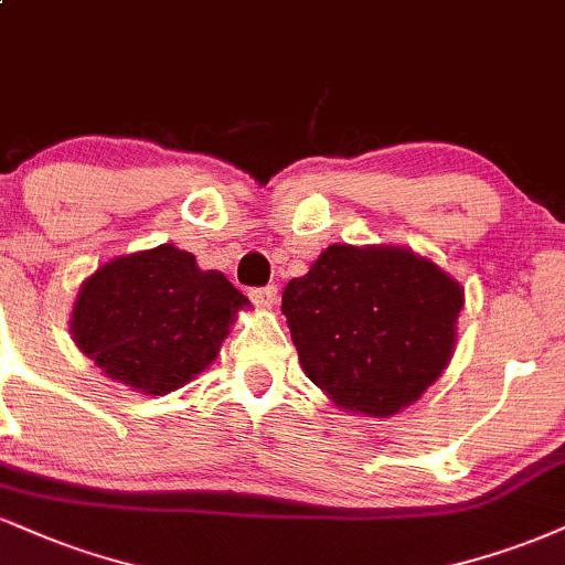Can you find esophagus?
Returning <instances> with one entry per match:
<instances>
[{
    "label": "esophagus",
    "instance_id": "esophagus-1",
    "mask_svg": "<svg viewBox=\"0 0 565 565\" xmlns=\"http://www.w3.org/2000/svg\"><path fill=\"white\" fill-rule=\"evenodd\" d=\"M249 300H253L257 308H274L278 302V289L270 284V287H260V289H249Z\"/></svg>",
    "mask_w": 565,
    "mask_h": 565
}]
</instances>
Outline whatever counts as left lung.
<instances>
[{"label": "left lung", "instance_id": "left-lung-1", "mask_svg": "<svg viewBox=\"0 0 565 565\" xmlns=\"http://www.w3.org/2000/svg\"><path fill=\"white\" fill-rule=\"evenodd\" d=\"M460 281L392 244H331L291 278L281 310L305 376L337 407L390 418L450 365Z\"/></svg>", "mask_w": 565, "mask_h": 565}]
</instances>
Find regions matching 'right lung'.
<instances>
[{
	"label": "right lung",
	"mask_w": 565,
	"mask_h": 565,
	"mask_svg": "<svg viewBox=\"0 0 565 565\" xmlns=\"http://www.w3.org/2000/svg\"><path fill=\"white\" fill-rule=\"evenodd\" d=\"M249 300L221 270H202L173 244L102 263L71 312L76 348L139 394L181 390L221 352Z\"/></svg>",
	"instance_id": "obj_1"
}]
</instances>
